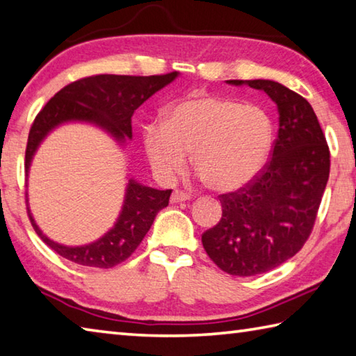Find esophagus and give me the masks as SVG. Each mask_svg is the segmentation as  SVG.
<instances>
[{
	"label": "esophagus",
	"instance_id": "esophagus-1",
	"mask_svg": "<svg viewBox=\"0 0 356 356\" xmlns=\"http://www.w3.org/2000/svg\"><path fill=\"white\" fill-rule=\"evenodd\" d=\"M189 195L184 194L181 191H173V194L170 197V202L172 203H179V202H188L189 200Z\"/></svg>",
	"mask_w": 356,
	"mask_h": 356
}]
</instances>
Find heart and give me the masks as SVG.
<instances>
[{"label": "heart", "instance_id": "b5f03b06", "mask_svg": "<svg viewBox=\"0 0 356 356\" xmlns=\"http://www.w3.org/2000/svg\"><path fill=\"white\" fill-rule=\"evenodd\" d=\"M275 143L272 117L258 106L191 93L168 108L164 123L143 128V148L154 173L172 181L188 156L211 189L234 192L264 170Z\"/></svg>", "mask_w": 356, "mask_h": 356}]
</instances>
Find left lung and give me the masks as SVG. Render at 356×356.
Returning a JSON list of instances; mask_svg holds the SVG:
<instances>
[{"label": "left lung", "mask_w": 356, "mask_h": 356, "mask_svg": "<svg viewBox=\"0 0 356 356\" xmlns=\"http://www.w3.org/2000/svg\"><path fill=\"white\" fill-rule=\"evenodd\" d=\"M266 92L278 109L272 159L253 183L220 195L222 219L202 236L223 272L253 277L283 264L313 229L330 175V152L311 104L270 79L227 81Z\"/></svg>", "instance_id": "1"}]
</instances>
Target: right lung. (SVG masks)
Returning <instances> with one entry per match:
<instances>
[{
	"label": "right lung",
	"instance_id": "add662e5",
	"mask_svg": "<svg viewBox=\"0 0 356 356\" xmlns=\"http://www.w3.org/2000/svg\"><path fill=\"white\" fill-rule=\"evenodd\" d=\"M178 72L156 76H122L97 74L65 86L37 114L31 127L24 170L29 175L31 162L45 137L60 124L87 123L104 131L117 145L127 147L133 139L131 117L139 106L178 78ZM172 189L158 191L128 179L122 211L114 227L102 238L84 245H64L43 234L28 204V216L39 238L62 258L74 264L109 269L128 259L145 238L154 217L168 204ZM28 195V194H26ZM28 202V197H26Z\"/></svg>",
	"mask_w": 356,
	"mask_h": 356
}]
</instances>
